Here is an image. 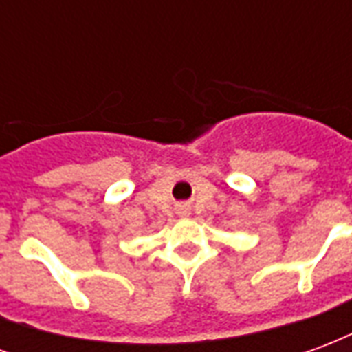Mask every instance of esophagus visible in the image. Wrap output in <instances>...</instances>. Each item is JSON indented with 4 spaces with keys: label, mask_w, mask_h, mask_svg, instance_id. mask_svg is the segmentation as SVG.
I'll return each mask as SVG.
<instances>
[{
    "label": "esophagus",
    "mask_w": 352,
    "mask_h": 352,
    "mask_svg": "<svg viewBox=\"0 0 352 352\" xmlns=\"http://www.w3.org/2000/svg\"><path fill=\"white\" fill-rule=\"evenodd\" d=\"M181 213L186 214V213H188V209H186V207H181Z\"/></svg>",
    "instance_id": "1"
}]
</instances>
